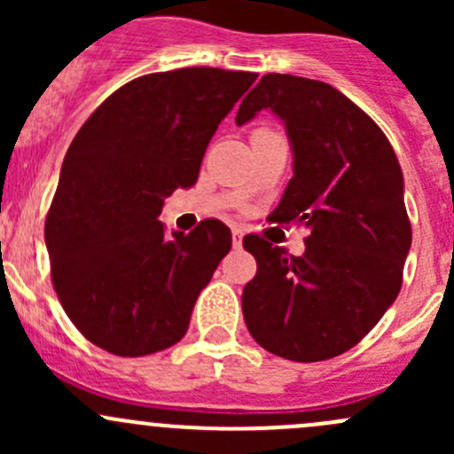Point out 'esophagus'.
<instances>
[{"mask_svg":"<svg viewBox=\"0 0 454 454\" xmlns=\"http://www.w3.org/2000/svg\"><path fill=\"white\" fill-rule=\"evenodd\" d=\"M241 244H244V232H241L239 228H235V231H232V246H235V248H241Z\"/></svg>","mask_w":454,"mask_h":454,"instance_id":"34e87169","label":"esophagus"}]
</instances>
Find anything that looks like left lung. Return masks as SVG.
Wrapping results in <instances>:
<instances>
[{
  "label": "left lung",
  "instance_id": "8db88e82",
  "mask_svg": "<svg viewBox=\"0 0 454 454\" xmlns=\"http://www.w3.org/2000/svg\"><path fill=\"white\" fill-rule=\"evenodd\" d=\"M261 109L281 118L294 158L272 219L303 223L309 237L301 256L244 237L256 274L241 308L270 354L318 363L358 345L397 299L411 250L404 176L382 129L323 81L265 74L237 125Z\"/></svg>",
  "mask_w": 454,
  "mask_h": 454
}]
</instances>
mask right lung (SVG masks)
Returning <instances> with one entry per match:
<instances>
[{
  "instance_id": "obj_1",
  "label": "right lung",
  "mask_w": 454,
  "mask_h": 454,
  "mask_svg": "<svg viewBox=\"0 0 454 454\" xmlns=\"http://www.w3.org/2000/svg\"><path fill=\"white\" fill-rule=\"evenodd\" d=\"M253 72L182 67L114 91L63 160L45 219V248L63 309L100 349L127 358L182 340L200 292L232 235L204 219L164 235V200L198 182L219 122Z\"/></svg>"
}]
</instances>
